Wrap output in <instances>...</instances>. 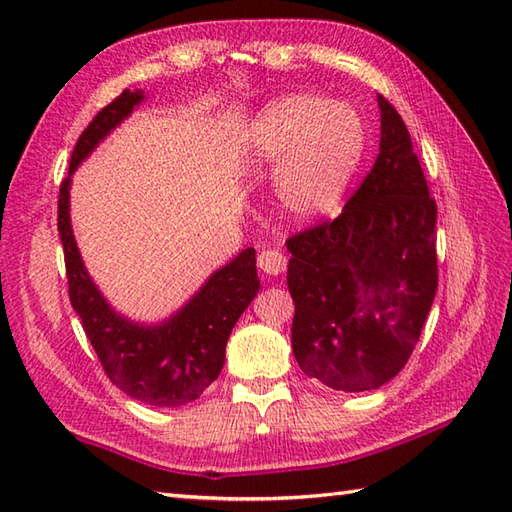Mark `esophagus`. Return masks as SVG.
I'll return each mask as SVG.
<instances>
[{"label": "esophagus", "mask_w": 512, "mask_h": 512, "mask_svg": "<svg viewBox=\"0 0 512 512\" xmlns=\"http://www.w3.org/2000/svg\"><path fill=\"white\" fill-rule=\"evenodd\" d=\"M259 270H264L266 275L277 277L286 270V255L279 253V250H262L257 257Z\"/></svg>", "instance_id": "34e87169"}]
</instances>
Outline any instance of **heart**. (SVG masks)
<instances>
[{"label": "heart", "mask_w": 512, "mask_h": 512, "mask_svg": "<svg viewBox=\"0 0 512 512\" xmlns=\"http://www.w3.org/2000/svg\"><path fill=\"white\" fill-rule=\"evenodd\" d=\"M365 151L361 116L319 94H290L268 103L250 123L242 165L275 169L281 209L295 222L328 215L352 182Z\"/></svg>", "instance_id": "heart-1"}]
</instances>
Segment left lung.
Listing matches in <instances>:
<instances>
[{
  "label": "left lung",
  "mask_w": 512,
  "mask_h": 512,
  "mask_svg": "<svg viewBox=\"0 0 512 512\" xmlns=\"http://www.w3.org/2000/svg\"><path fill=\"white\" fill-rule=\"evenodd\" d=\"M372 171L341 215L292 235V352L339 391L378 389L416 347L438 290L436 202L400 114L385 96Z\"/></svg>",
  "instance_id": "obj_1"
}]
</instances>
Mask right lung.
Returning a JSON list of instances; mask_svg holds the SVG:
<instances>
[{
	"label": "right lung",
	"instance_id": "right-lung-1",
	"mask_svg": "<svg viewBox=\"0 0 512 512\" xmlns=\"http://www.w3.org/2000/svg\"><path fill=\"white\" fill-rule=\"evenodd\" d=\"M147 99L143 90H125L94 116L70 160L59 191V235L68 270L70 303L112 383L145 405L180 407L200 398L220 376L226 341L242 312L257 297L255 248H246L217 268L200 290L167 319L143 323L112 308L94 284L76 246L70 220L72 173Z\"/></svg>",
	"mask_w": 512,
	"mask_h": 512
}]
</instances>
